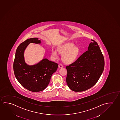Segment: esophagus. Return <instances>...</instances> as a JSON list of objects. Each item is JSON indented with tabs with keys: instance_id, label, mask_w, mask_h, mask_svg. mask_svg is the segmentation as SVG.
<instances>
[{
	"instance_id": "esophagus-1",
	"label": "esophagus",
	"mask_w": 120,
	"mask_h": 120,
	"mask_svg": "<svg viewBox=\"0 0 120 120\" xmlns=\"http://www.w3.org/2000/svg\"><path fill=\"white\" fill-rule=\"evenodd\" d=\"M59 68H62V67H63V66L62 65V64H60L59 65Z\"/></svg>"
}]
</instances>
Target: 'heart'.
<instances>
[{
	"label": "heart",
	"mask_w": 120,
	"mask_h": 120,
	"mask_svg": "<svg viewBox=\"0 0 120 120\" xmlns=\"http://www.w3.org/2000/svg\"><path fill=\"white\" fill-rule=\"evenodd\" d=\"M59 53L63 54L62 59L66 64H71L74 62L79 56V50L78 48L75 47L72 43H67L60 45L57 49ZM52 56L54 59L58 58V53L55 49H52Z\"/></svg>",
	"instance_id": "1"
}]
</instances>
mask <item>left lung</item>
I'll return each mask as SVG.
<instances>
[{"mask_svg":"<svg viewBox=\"0 0 120 120\" xmlns=\"http://www.w3.org/2000/svg\"><path fill=\"white\" fill-rule=\"evenodd\" d=\"M91 41L88 50L66 67L67 84L75 92L90 88L97 82L104 70L103 55L96 42Z\"/></svg>","mask_w":120,"mask_h":120,"instance_id":"obj_1","label":"left lung"}]
</instances>
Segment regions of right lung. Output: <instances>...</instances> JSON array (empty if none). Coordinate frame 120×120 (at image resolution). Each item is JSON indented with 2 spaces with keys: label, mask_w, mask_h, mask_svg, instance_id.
Instances as JSON below:
<instances>
[{
  "label": "right lung",
  "mask_w": 120,
  "mask_h": 120,
  "mask_svg": "<svg viewBox=\"0 0 120 120\" xmlns=\"http://www.w3.org/2000/svg\"><path fill=\"white\" fill-rule=\"evenodd\" d=\"M30 43H41L40 40L34 38L27 39L20 44L16 50L13 63L15 77L20 84L33 92L43 91L48 86L51 76L56 71L57 63L43 59L36 64L30 66L26 64L24 52Z\"/></svg>",
  "instance_id": "1"
}]
</instances>
